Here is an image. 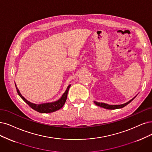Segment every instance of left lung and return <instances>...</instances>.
Listing matches in <instances>:
<instances>
[{
  "instance_id": "obj_1",
  "label": "left lung",
  "mask_w": 152,
  "mask_h": 152,
  "mask_svg": "<svg viewBox=\"0 0 152 152\" xmlns=\"http://www.w3.org/2000/svg\"><path fill=\"white\" fill-rule=\"evenodd\" d=\"M137 96H134L133 98H132V99H130L129 102L124 103V104H106V103H99V102H95L94 101V104L100 106V107H102L104 108L105 109H108V110H115V109H119V108H123L124 106H125L126 105H127L128 104L130 103Z\"/></svg>"
}]
</instances>
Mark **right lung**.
<instances>
[{
    "label": "right lung",
    "mask_w": 152,
    "mask_h": 152,
    "mask_svg": "<svg viewBox=\"0 0 152 152\" xmlns=\"http://www.w3.org/2000/svg\"><path fill=\"white\" fill-rule=\"evenodd\" d=\"M15 88L17 89V92H18L19 96L23 99L24 102L29 105L31 108L33 110H36L37 112H39V113H52V112L56 111L57 110H59L61 109L63 106H64L66 99H67V93H68V91L69 89L70 86L71 85H69L68 86H67L66 90L65 92L63 93V94L62 95V96L58 99L57 101H55L54 102H50V103H41V104H35V103H32L29 101H27L25 98L22 96V94H20L19 90L18 88H17L16 85Z\"/></svg>",
    "instance_id": "right-lung-1"
}]
</instances>
